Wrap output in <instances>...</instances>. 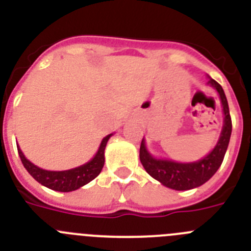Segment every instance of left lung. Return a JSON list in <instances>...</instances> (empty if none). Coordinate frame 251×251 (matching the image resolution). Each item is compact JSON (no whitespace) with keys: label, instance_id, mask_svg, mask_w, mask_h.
<instances>
[{"label":"left lung","instance_id":"1","mask_svg":"<svg viewBox=\"0 0 251 251\" xmlns=\"http://www.w3.org/2000/svg\"><path fill=\"white\" fill-rule=\"evenodd\" d=\"M208 84L214 86L220 95L224 112V126L221 130L220 138L217 141L214 150L208 153L202 159L190 163H179V162L170 161V159L154 158L147 151L145 139H142L139 148V159L147 174L153 178L159 181L163 186L177 191H186L191 188L199 187L207 182L211 178L219 167L221 166L225 157L226 150L229 146L230 136H231V117L229 112V104L225 97L224 89L217 81L210 77Z\"/></svg>","mask_w":251,"mask_h":251}]
</instances>
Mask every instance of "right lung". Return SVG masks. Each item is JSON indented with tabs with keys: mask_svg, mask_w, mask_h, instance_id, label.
<instances>
[{
	"mask_svg": "<svg viewBox=\"0 0 251 251\" xmlns=\"http://www.w3.org/2000/svg\"><path fill=\"white\" fill-rule=\"evenodd\" d=\"M112 134H108L104 137L101 141L100 146H99L98 152L95 153V156L90 159L89 162H86L85 165H81L79 167L72 168L68 171H48L43 170V168L37 167L34 163H31L25 156L20 147L17 146V151H19V156L21 158L22 165L27 170L28 174L36 179L37 182L41 183L45 187L55 190V191L60 192H70L75 191L77 188H80L81 186L89 183L90 181L95 178L100 174L101 168L104 166V150H105L106 142L110 138Z\"/></svg>",
	"mask_w": 251,
	"mask_h": 251,
	"instance_id": "right-lung-1",
	"label": "right lung"
}]
</instances>
